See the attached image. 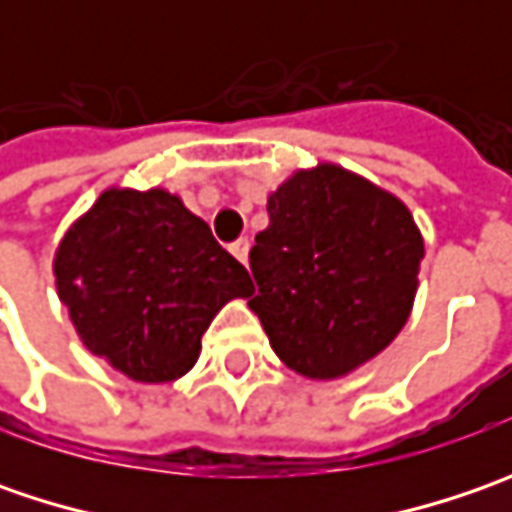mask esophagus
<instances>
[{
  "label": "esophagus",
  "instance_id": "34e87169",
  "mask_svg": "<svg viewBox=\"0 0 512 512\" xmlns=\"http://www.w3.org/2000/svg\"><path fill=\"white\" fill-rule=\"evenodd\" d=\"M247 250H250V242H247V239H236V242L230 245V253H233L242 265L247 262Z\"/></svg>",
  "mask_w": 512,
  "mask_h": 512
}]
</instances>
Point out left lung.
<instances>
[{
	"instance_id": "obj_1",
	"label": "left lung",
	"mask_w": 512,
	"mask_h": 512,
	"mask_svg": "<svg viewBox=\"0 0 512 512\" xmlns=\"http://www.w3.org/2000/svg\"><path fill=\"white\" fill-rule=\"evenodd\" d=\"M250 247V310L276 356L336 379L382 353L410 316L424 242L410 210L336 165L299 170L267 199Z\"/></svg>"
}]
</instances>
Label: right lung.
Returning <instances> with one entry per match:
<instances>
[{"label":"right lung","mask_w":512,"mask_h":512,"mask_svg":"<svg viewBox=\"0 0 512 512\" xmlns=\"http://www.w3.org/2000/svg\"><path fill=\"white\" fill-rule=\"evenodd\" d=\"M56 287L90 353L133 382L185 376L247 270L168 190H105L56 250Z\"/></svg>","instance_id":"add662e5"}]
</instances>
